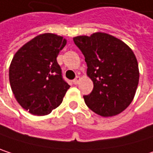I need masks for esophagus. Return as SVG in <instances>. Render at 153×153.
Here are the masks:
<instances>
[{
	"label": "esophagus",
	"mask_w": 153,
	"mask_h": 153,
	"mask_svg": "<svg viewBox=\"0 0 153 153\" xmlns=\"http://www.w3.org/2000/svg\"><path fill=\"white\" fill-rule=\"evenodd\" d=\"M80 81V77L79 76H77L74 79V83L77 85V84H79V82Z\"/></svg>",
	"instance_id": "34e87169"
}]
</instances>
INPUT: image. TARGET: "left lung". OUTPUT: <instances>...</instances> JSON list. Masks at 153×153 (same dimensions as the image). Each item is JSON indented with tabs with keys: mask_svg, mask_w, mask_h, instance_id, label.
<instances>
[{
	"mask_svg": "<svg viewBox=\"0 0 153 153\" xmlns=\"http://www.w3.org/2000/svg\"><path fill=\"white\" fill-rule=\"evenodd\" d=\"M74 42L85 56L87 74L94 84L92 92L83 96L87 106L103 117L123 111L133 101L139 81L132 49L105 33L77 36Z\"/></svg>",
	"mask_w": 153,
	"mask_h": 153,
	"instance_id": "8db88e82",
	"label": "left lung"
}]
</instances>
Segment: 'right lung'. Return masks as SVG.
<instances>
[{
    "label": "right lung",
    "instance_id": "1",
    "mask_svg": "<svg viewBox=\"0 0 153 153\" xmlns=\"http://www.w3.org/2000/svg\"><path fill=\"white\" fill-rule=\"evenodd\" d=\"M66 40L43 33L20 48L10 66V83L18 104L30 113L49 114L60 105L70 88L56 57Z\"/></svg>",
    "mask_w": 153,
    "mask_h": 153
}]
</instances>
